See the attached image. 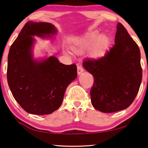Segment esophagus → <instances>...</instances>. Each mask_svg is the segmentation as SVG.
<instances>
[{
    "instance_id": "34e87169",
    "label": "esophagus",
    "mask_w": 148,
    "mask_h": 148,
    "mask_svg": "<svg viewBox=\"0 0 148 148\" xmlns=\"http://www.w3.org/2000/svg\"><path fill=\"white\" fill-rule=\"evenodd\" d=\"M83 72V69L82 68V67H81V65H78L77 66V73H78V75L81 74Z\"/></svg>"
}]
</instances>
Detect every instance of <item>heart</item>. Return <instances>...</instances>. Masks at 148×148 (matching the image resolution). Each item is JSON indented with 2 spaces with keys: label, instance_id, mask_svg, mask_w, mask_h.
I'll list each match as a JSON object with an SVG mask.
<instances>
[{
  "label": "heart",
  "instance_id": "b5f03b06",
  "mask_svg": "<svg viewBox=\"0 0 148 148\" xmlns=\"http://www.w3.org/2000/svg\"><path fill=\"white\" fill-rule=\"evenodd\" d=\"M111 42V38L108 35L93 31L77 40L72 46V49L75 53L80 54L91 48L90 56L93 59H99L106 54Z\"/></svg>",
  "mask_w": 148,
  "mask_h": 148
}]
</instances>
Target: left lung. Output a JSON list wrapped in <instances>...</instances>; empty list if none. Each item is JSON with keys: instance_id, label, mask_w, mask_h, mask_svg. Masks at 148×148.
<instances>
[{"instance_id": "1", "label": "left lung", "mask_w": 148, "mask_h": 148, "mask_svg": "<svg viewBox=\"0 0 148 148\" xmlns=\"http://www.w3.org/2000/svg\"><path fill=\"white\" fill-rule=\"evenodd\" d=\"M140 51L121 23H117L115 45L103 57L83 62L94 77L90 91L92 106L103 113L127 108L139 91L142 79Z\"/></svg>"}]
</instances>
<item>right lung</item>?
I'll use <instances>...</instances> for the list:
<instances>
[{
	"label": "right lung",
	"instance_id": "add662e5",
	"mask_svg": "<svg viewBox=\"0 0 148 148\" xmlns=\"http://www.w3.org/2000/svg\"><path fill=\"white\" fill-rule=\"evenodd\" d=\"M57 33L51 23L29 21L10 48L8 86L21 108L31 114L47 115L58 110L66 89L77 75L75 64L64 65L54 56L33 58V37L51 38Z\"/></svg>",
	"mask_w": 148,
	"mask_h": 148
}]
</instances>
